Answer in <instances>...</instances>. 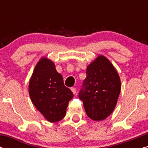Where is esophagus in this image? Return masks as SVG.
<instances>
[{
	"label": "esophagus",
	"mask_w": 148,
	"mask_h": 148,
	"mask_svg": "<svg viewBox=\"0 0 148 148\" xmlns=\"http://www.w3.org/2000/svg\"><path fill=\"white\" fill-rule=\"evenodd\" d=\"M71 90L72 91V92H73V94H74V95H75V94L77 93V89H76L75 87H71Z\"/></svg>",
	"instance_id": "obj_1"
}]
</instances>
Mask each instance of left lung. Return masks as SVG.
<instances>
[{"instance_id":"left-lung-1","label":"left lung","mask_w":148,"mask_h":148,"mask_svg":"<svg viewBox=\"0 0 148 148\" xmlns=\"http://www.w3.org/2000/svg\"><path fill=\"white\" fill-rule=\"evenodd\" d=\"M86 73L79 97L83 101L89 118L104 120L117 104L121 90L119 74L111 62L102 55L88 66Z\"/></svg>"}]
</instances>
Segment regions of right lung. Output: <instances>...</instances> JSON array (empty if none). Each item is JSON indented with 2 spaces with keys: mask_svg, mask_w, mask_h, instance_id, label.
<instances>
[{
  "mask_svg": "<svg viewBox=\"0 0 148 148\" xmlns=\"http://www.w3.org/2000/svg\"><path fill=\"white\" fill-rule=\"evenodd\" d=\"M29 95L36 108L50 122L65 117L69 102L74 97L64 86L63 77L53 62L43 57L36 65L29 82Z\"/></svg>",
  "mask_w": 148,
  "mask_h": 148,
  "instance_id": "obj_1",
  "label": "right lung"
}]
</instances>
